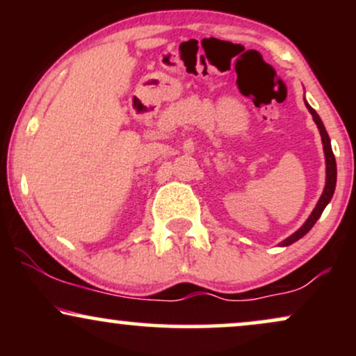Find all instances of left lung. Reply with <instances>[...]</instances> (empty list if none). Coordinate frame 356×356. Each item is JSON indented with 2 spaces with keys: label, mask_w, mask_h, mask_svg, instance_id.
<instances>
[{
  "label": "left lung",
  "mask_w": 356,
  "mask_h": 356,
  "mask_svg": "<svg viewBox=\"0 0 356 356\" xmlns=\"http://www.w3.org/2000/svg\"><path fill=\"white\" fill-rule=\"evenodd\" d=\"M305 105H306V108L309 110V113L313 115V120H314V124H316L318 130H320L321 142H323V152H325V162H326V181H325V189H323L321 197L318 199L316 206H314V209L312 214H309V218L305 220V224L300 227V229H298L296 232H293L289 238L281 241L280 246H283V248L296 243L298 239L303 238L306 232L312 229L314 224H316V220L320 219V216L323 214V211H325V207L328 206L330 201H332V197L334 194V187H337V161H334V155L332 150V142H330L328 132H326V129H325V125H323L320 115H318V113L314 112L312 107H309L308 102H305Z\"/></svg>",
  "instance_id": "obj_1"
}]
</instances>
